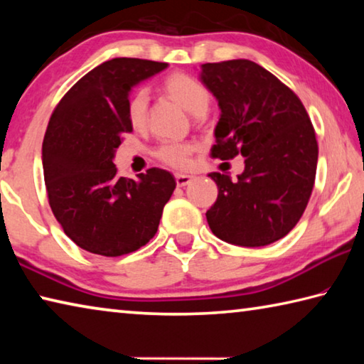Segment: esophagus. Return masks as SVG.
Segmentation results:
<instances>
[{"label":"esophagus","mask_w":364,"mask_h":364,"mask_svg":"<svg viewBox=\"0 0 364 364\" xmlns=\"http://www.w3.org/2000/svg\"><path fill=\"white\" fill-rule=\"evenodd\" d=\"M175 180H176V186H178V188H184V186H186V184L191 183V180H193V176L178 173V175L175 176Z\"/></svg>","instance_id":"obj_1"}]
</instances>
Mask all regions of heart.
Instances as JSON below:
<instances>
[{"label": "heart", "instance_id": "heart-1", "mask_svg": "<svg viewBox=\"0 0 364 364\" xmlns=\"http://www.w3.org/2000/svg\"><path fill=\"white\" fill-rule=\"evenodd\" d=\"M164 90L171 100L194 115L205 112L210 95L204 85L186 73H171L164 82ZM147 104L149 96L144 88L134 90L127 101V120L134 130H144L147 125ZM196 151L191 143L162 144L156 151V157L171 168L184 170L191 165V157Z\"/></svg>", "mask_w": 364, "mask_h": 364}]
</instances>
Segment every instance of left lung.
Returning a JSON list of instances; mask_svg holds the SVG:
<instances>
[{"label": "left lung", "mask_w": 364, "mask_h": 364, "mask_svg": "<svg viewBox=\"0 0 364 364\" xmlns=\"http://www.w3.org/2000/svg\"><path fill=\"white\" fill-rule=\"evenodd\" d=\"M200 82L221 110L212 157H244L232 181L210 173L217 202L205 217L215 236L242 247H262L299 223L316 176L318 143L299 96L273 73L247 59L202 64Z\"/></svg>", "instance_id": "8db88e82"}]
</instances>
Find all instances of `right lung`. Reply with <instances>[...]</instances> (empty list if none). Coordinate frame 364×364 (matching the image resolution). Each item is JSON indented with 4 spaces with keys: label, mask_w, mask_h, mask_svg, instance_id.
Returning a JSON list of instances; mask_svg holds the SVG:
<instances>
[{
    "label": "right lung",
    "mask_w": 364,
    "mask_h": 364,
    "mask_svg": "<svg viewBox=\"0 0 364 364\" xmlns=\"http://www.w3.org/2000/svg\"><path fill=\"white\" fill-rule=\"evenodd\" d=\"M156 60L115 58L86 73L67 91L43 139L49 207L78 247L120 257L156 236L164 207L176 188L173 175L149 168L138 180L117 173L114 156L134 85L167 69Z\"/></svg>",
    "instance_id": "right-lung-1"
}]
</instances>
